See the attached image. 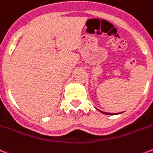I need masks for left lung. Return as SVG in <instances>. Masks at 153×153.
Instances as JSON below:
<instances>
[{
	"instance_id": "left-lung-1",
	"label": "left lung",
	"mask_w": 153,
	"mask_h": 153,
	"mask_svg": "<svg viewBox=\"0 0 153 153\" xmlns=\"http://www.w3.org/2000/svg\"><path fill=\"white\" fill-rule=\"evenodd\" d=\"M99 111H101V112L102 113V114H105V115H117L118 113H116V114H114V113H107V112H104V111H100V110H98ZM119 114H120V113H119Z\"/></svg>"
}]
</instances>
